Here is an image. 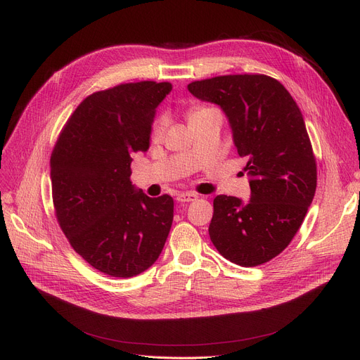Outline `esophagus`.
<instances>
[{
  "instance_id": "34e87169",
  "label": "esophagus",
  "mask_w": 360,
  "mask_h": 360,
  "mask_svg": "<svg viewBox=\"0 0 360 360\" xmlns=\"http://www.w3.org/2000/svg\"><path fill=\"white\" fill-rule=\"evenodd\" d=\"M197 198H198V195L194 194V193H182V194H179V195L176 197V200H178L179 202H190V201H194V200H197Z\"/></svg>"
}]
</instances>
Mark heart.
I'll list each match as a JSON object with an SVG mask.
<instances>
[{
  "label": "heart",
  "mask_w": 360,
  "mask_h": 360,
  "mask_svg": "<svg viewBox=\"0 0 360 360\" xmlns=\"http://www.w3.org/2000/svg\"><path fill=\"white\" fill-rule=\"evenodd\" d=\"M214 109H212V108H205V106H194V108H191L190 110H188V120H190V124L191 122H195V121H198L200 118H202L204 115H207V113H210V112H213ZM166 125H167V120L165 118V117H162L158 122H156V125H155V128H153V139H160L163 134H165V129H166Z\"/></svg>",
  "instance_id": "heart-1"
}]
</instances>
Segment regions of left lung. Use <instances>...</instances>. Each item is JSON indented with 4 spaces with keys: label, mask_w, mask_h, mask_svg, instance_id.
<instances>
[{
    "label": "left lung",
    "mask_w": 360,
    "mask_h": 360,
    "mask_svg": "<svg viewBox=\"0 0 360 360\" xmlns=\"http://www.w3.org/2000/svg\"><path fill=\"white\" fill-rule=\"evenodd\" d=\"M188 90L221 108L251 176L248 202L214 198L210 239L226 259L259 266L290 243L315 195L316 163L304 117L285 86L264 74L219 75Z\"/></svg>",
    "instance_id": "8db88e82"
}]
</instances>
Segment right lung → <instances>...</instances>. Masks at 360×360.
Returning a JSON list of instances; mask_svg holds the SVG:
<instances>
[{"mask_svg": "<svg viewBox=\"0 0 360 360\" xmlns=\"http://www.w3.org/2000/svg\"><path fill=\"white\" fill-rule=\"evenodd\" d=\"M170 83L120 84L87 96L51 156L56 220L74 251L110 277H134L159 258L174 220V198L132 185V153L147 151L156 108Z\"/></svg>", "mask_w": 360, "mask_h": 360, "instance_id": "right-lung-1", "label": "right lung"}]
</instances>
